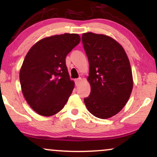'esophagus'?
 <instances>
[{"label":"esophagus","instance_id":"esophagus-1","mask_svg":"<svg viewBox=\"0 0 157 157\" xmlns=\"http://www.w3.org/2000/svg\"><path fill=\"white\" fill-rule=\"evenodd\" d=\"M81 81H82V78L81 77L77 79V80H75V84H76V85H78L81 82Z\"/></svg>","mask_w":157,"mask_h":157}]
</instances>
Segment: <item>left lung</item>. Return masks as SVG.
Listing matches in <instances>:
<instances>
[{
    "mask_svg": "<svg viewBox=\"0 0 157 157\" xmlns=\"http://www.w3.org/2000/svg\"><path fill=\"white\" fill-rule=\"evenodd\" d=\"M82 41L90 66L88 81L91 88L85 104L96 117L110 118L122 109L132 93L128 57L122 45L107 35L83 33Z\"/></svg>",
    "mask_w": 157,
    "mask_h": 157,
    "instance_id": "obj_1",
    "label": "left lung"
}]
</instances>
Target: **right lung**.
<instances>
[{"label":"right lung","instance_id":"right-lung-1","mask_svg":"<svg viewBox=\"0 0 157 157\" xmlns=\"http://www.w3.org/2000/svg\"><path fill=\"white\" fill-rule=\"evenodd\" d=\"M80 42L77 34L53 35L39 40L26 55L19 72L21 91L38 114L53 116L67 104L75 82L65 59Z\"/></svg>","mask_w":157,"mask_h":157}]
</instances>
